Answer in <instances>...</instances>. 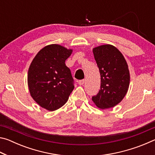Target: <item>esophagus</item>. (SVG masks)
<instances>
[{"instance_id":"obj_1","label":"esophagus","mask_w":155,"mask_h":155,"mask_svg":"<svg viewBox=\"0 0 155 155\" xmlns=\"http://www.w3.org/2000/svg\"><path fill=\"white\" fill-rule=\"evenodd\" d=\"M84 83H85V80H84V79L80 80L79 81H78V84H79L80 85H83Z\"/></svg>"}]
</instances>
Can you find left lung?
<instances>
[{
	"mask_svg": "<svg viewBox=\"0 0 155 155\" xmlns=\"http://www.w3.org/2000/svg\"><path fill=\"white\" fill-rule=\"evenodd\" d=\"M93 53L101 74V90L91 100L100 109L111 108L122 101L129 87L127 63L119 50L110 44L96 47Z\"/></svg>",
	"mask_w": 155,
	"mask_h": 155,
	"instance_id": "1",
	"label": "left lung"
}]
</instances>
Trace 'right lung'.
Listing matches in <instances>:
<instances>
[{"label":"right lung","instance_id":"obj_1","mask_svg":"<svg viewBox=\"0 0 155 155\" xmlns=\"http://www.w3.org/2000/svg\"><path fill=\"white\" fill-rule=\"evenodd\" d=\"M72 49L59 44L44 47L36 54L28 71L31 96L39 105L54 111L64 105L74 90V79L65 61Z\"/></svg>","mask_w":155,"mask_h":155}]
</instances>
